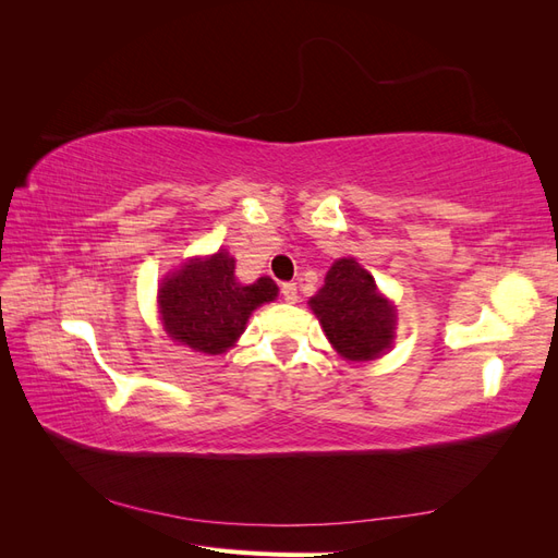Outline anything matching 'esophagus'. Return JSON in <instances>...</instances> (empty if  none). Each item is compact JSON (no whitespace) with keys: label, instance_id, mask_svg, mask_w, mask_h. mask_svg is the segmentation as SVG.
<instances>
[{"label":"esophagus","instance_id":"34e87169","mask_svg":"<svg viewBox=\"0 0 558 558\" xmlns=\"http://www.w3.org/2000/svg\"><path fill=\"white\" fill-rule=\"evenodd\" d=\"M281 295H283L286 302H289V305H293V302H298V286L293 281L283 283L281 286Z\"/></svg>","mask_w":558,"mask_h":558}]
</instances>
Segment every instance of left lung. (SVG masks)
I'll list each match as a JSON object with an SVG mask.
<instances>
[{"label":"left lung","instance_id":"obj_1","mask_svg":"<svg viewBox=\"0 0 558 558\" xmlns=\"http://www.w3.org/2000/svg\"><path fill=\"white\" fill-rule=\"evenodd\" d=\"M310 307L330 344L349 361H373L393 340L396 314L377 293V283L353 258H340Z\"/></svg>","mask_w":558,"mask_h":558}]
</instances>
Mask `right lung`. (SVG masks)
Returning a JSON list of instances; mask_svg holds the SVG:
<instances>
[{
    "instance_id": "add662e5",
    "label": "right lung",
    "mask_w": 558,
    "mask_h": 558,
    "mask_svg": "<svg viewBox=\"0 0 558 558\" xmlns=\"http://www.w3.org/2000/svg\"><path fill=\"white\" fill-rule=\"evenodd\" d=\"M277 291V283L267 277L242 286L234 279V258L218 251L167 277L158 302L165 330L174 342L216 356L232 347L251 312L275 300Z\"/></svg>"
}]
</instances>
